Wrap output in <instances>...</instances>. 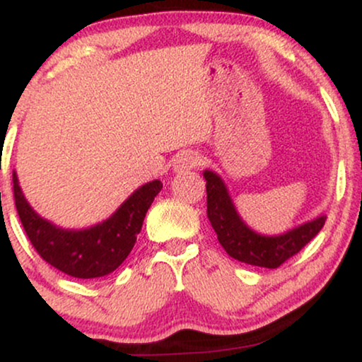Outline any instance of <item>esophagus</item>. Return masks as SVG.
Returning <instances> with one entry per match:
<instances>
[{"label": "esophagus", "instance_id": "obj_1", "mask_svg": "<svg viewBox=\"0 0 362 362\" xmlns=\"http://www.w3.org/2000/svg\"><path fill=\"white\" fill-rule=\"evenodd\" d=\"M201 156H199L197 153L187 149V151H180L177 155L175 161H173V170H175V172H187V170L197 168L199 165H201Z\"/></svg>", "mask_w": 362, "mask_h": 362}]
</instances>
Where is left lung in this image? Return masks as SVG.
<instances>
[{
  "mask_svg": "<svg viewBox=\"0 0 362 362\" xmlns=\"http://www.w3.org/2000/svg\"><path fill=\"white\" fill-rule=\"evenodd\" d=\"M207 218L219 243L233 259L257 267L277 269L310 243L325 224V216L294 228L279 236H265L250 230L236 213L224 182L211 170L204 172Z\"/></svg>",
  "mask_w": 362,
  "mask_h": 362,
  "instance_id": "obj_1",
  "label": "left lung"
}]
</instances>
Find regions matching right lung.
Here are the masks:
<instances>
[{"instance_id": "1", "label": "right lung", "mask_w": 362, "mask_h": 362, "mask_svg": "<svg viewBox=\"0 0 362 362\" xmlns=\"http://www.w3.org/2000/svg\"><path fill=\"white\" fill-rule=\"evenodd\" d=\"M160 180L139 187L109 219L86 230H62L45 221L25 201L13 172V197L20 221L42 259L57 271L78 279H95L114 272L134 247L144 216L160 194Z\"/></svg>"}]
</instances>
